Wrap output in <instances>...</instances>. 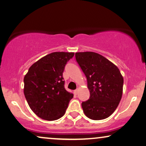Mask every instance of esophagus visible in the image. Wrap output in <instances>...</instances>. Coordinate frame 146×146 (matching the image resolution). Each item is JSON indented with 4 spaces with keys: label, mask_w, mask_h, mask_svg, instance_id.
Wrapping results in <instances>:
<instances>
[{
    "label": "esophagus",
    "mask_w": 146,
    "mask_h": 146,
    "mask_svg": "<svg viewBox=\"0 0 146 146\" xmlns=\"http://www.w3.org/2000/svg\"><path fill=\"white\" fill-rule=\"evenodd\" d=\"M78 93V89H76V90L74 91V95H77Z\"/></svg>",
    "instance_id": "obj_1"
}]
</instances>
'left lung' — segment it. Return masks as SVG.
Returning <instances> with one entry per match:
<instances>
[{
	"instance_id": "obj_1",
	"label": "left lung",
	"mask_w": 146,
	"mask_h": 146,
	"mask_svg": "<svg viewBox=\"0 0 146 146\" xmlns=\"http://www.w3.org/2000/svg\"><path fill=\"white\" fill-rule=\"evenodd\" d=\"M76 61L86 75L89 99L82 103L84 112L93 120L108 117L122 97L123 78L113 63L91 51L76 53Z\"/></svg>"
}]
</instances>
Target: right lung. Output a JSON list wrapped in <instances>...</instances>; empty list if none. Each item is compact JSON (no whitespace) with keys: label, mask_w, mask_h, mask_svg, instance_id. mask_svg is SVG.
<instances>
[{"label":"right lung","mask_w":146,"mask_h":146,"mask_svg":"<svg viewBox=\"0 0 146 146\" xmlns=\"http://www.w3.org/2000/svg\"><path fill=\"white\" fill-rule=\"evenodd\" d=\"M74 55L53 52L35 62L24 77V95L33 111L39 117L54 121L65 113L73 94L64 89V67Z\"/></svg>","instance_id":"obj_1"}]
</instances>
